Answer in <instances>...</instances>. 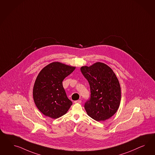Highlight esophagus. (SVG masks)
Returning a JSON list of instances; mask_svg holds the SVG:
<instances>
[{"mask_svg": "<svg viewBox=\"0 0 155 155\" xmlns=\"http://www.w3.org/2000/svg\"><path fill=\"white\" fill-rule=\"evenodd\" d=\"M81 102H82V101L81 100H77V101H74V103H81Z\"/></svg>", "mask_w": 155, "mask_h": 155, "instance_id": "obj_1", "label": "esophagus"}]
</instances>
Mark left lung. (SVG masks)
<instances>
[{
    "label": "left lung",
    "mask_w": 155,
    "mask_h": 155,
    "mask_svg": "<svg viewBox=\"0 0 155 155\" xmlns=\"http://www.w3.org/2000/svg\"><path fill=\"white\" fill-rule=\"evenodd\" d=\"M87 80L90 97L84 103L87 115L97 121H104L117 111L120 99V86L117 77L108 66L97 62L81 68Z\"/></svg>",
    "instance_id": "left-lung-1"
}]
</instances>
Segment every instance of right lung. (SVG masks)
<instances>
[{"instance_id": "1", "label": "right lung", "mask_w": 155, "mask_h": 155, "mask_svg": "<svg viewBox=\"0 0 155 155\" xmlns=\"http://www.w3.org/2000/svg\"><path fill=\"white\" fill-rule=\"evenodd\" d=\"M75 68L54 62L39 73L33 86V99L38 109L45 116L53 119L61 117L72 105L64 89L62 81Z\"/></svg>"}]
</instances>
